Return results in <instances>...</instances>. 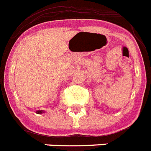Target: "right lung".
<instances>
[{"label": "right lung", "instance_id": "right-lung-1", "mask_svg": "<svg viewBox=\"0 0 151 151\" xmlns=\"http://www.w3.org/2000/svg\"><path fill=\"white\" fill-rule=\"evenodd\" d=\"M36 113L37 114H43V113H45L44 111H41V110H39V111H36Z\"/></svg>", "mask_w": 151, "mask_h": 151}]
</instances>
